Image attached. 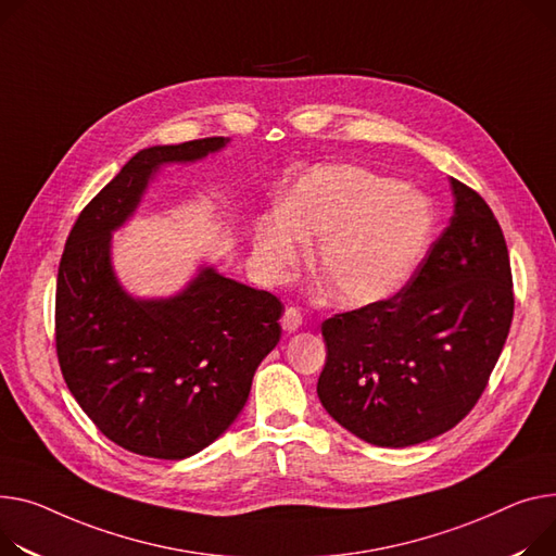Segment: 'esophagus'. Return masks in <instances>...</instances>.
Segmentation results:
<instances>
[{
	"instance_id": "1",
	"label": "esophagus",
	"mask_w": 556,
	"mask_h": 556,
	"mask_svg": "<svg viewBox=\"0 0 556 556\" xmlns=\"http://www.w3.org/2000/svg\"><path fill=\"white\" fill-rule=\"evenodd\" d=\"M302 324H304V317H302V313H300L298 308L288 306V308L283 311V315H281V328H283L286 332H294Z\"/></svg>"
}]
</instances>
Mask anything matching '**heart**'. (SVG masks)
<instances>
[{
    "instance_id": "heart-1",
    "label": "heart",
    "mask_w": 556,
    "mask_h": 556,
    "mask_svg": "<svg viewBox=\"0 0 556 556\" xmlns=\"http://www.w3.org/2000/svg\"><path fill=\"white\" fill-rule=\"evenodd\" d=\"M433 210L425 194L359 165H319L302 174L254 226V256L270 279L300 264L317 241L313 275L332 302L378 304L397 292L429 245Z\"/></svg>"
}]
</instances>
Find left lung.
<instances>
[{"label":"left lung","instance_id":"left-lung-1","mask_svg":"<svg viewBox=\"0 0 556 556\" xmlns=\"http://www.w3.org/2000/svg\"><path fill=\"white\" fill-rule=\"evenodd\" d=\"M454 214L397 294L321 324L317 395L330 418L376 447H412L456 427L507 340L509 254L490 205L450 178Z\"/></svg>","mask_w":556,"mask_h":556}]
</instances>
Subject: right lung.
Segmentation results:
<instances>
[{"mask_svg":"<svg viewBox=\"0 0 556 556\" xmlns=\"http://www.w3.org/2000/svg\"><path fill=\"white\" fill-rule=\"evenodd\" d=\"M230 144L214 136L138 152L83 210L58 270L55 346L64 382L93 425L127 452L182 460L241 414L256 366L281 338V302L201 264L169 298H136L111 237L163 167Z\"/></svg>","mask_w":556,"mask_h":556,"instance_id":"add662e5","label":"right lung"}]
</instances>
